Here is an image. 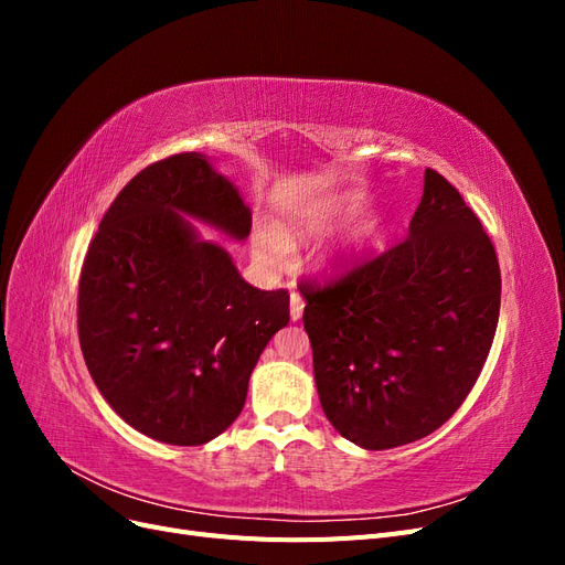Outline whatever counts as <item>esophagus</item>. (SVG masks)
I'll list each match as a JSON object with an SVG mask.
<instances>
[{"mask_svg":"<svg viewBox=\"0 0 565 565\" xmlns=\"http://www.w3.org/2000/svg\"><path fill=\"white\" fill-rule=\"evenodd\" d=\"M301 313H303V299L297 292H292V297H289V318L299 320Z\"/></svg>","mask_w":565,"mask_h":565,"instance_id":"1","label":"esophagus"}]
</instances>
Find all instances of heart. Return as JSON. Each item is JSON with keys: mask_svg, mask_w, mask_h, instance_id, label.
I'll return each instance as SVG.
<instances>
[{"mask_svg": "<svg viewBox=\"0 0 565 565\" xmlns=\"http://www.w3.org/2000/svg\"><path fill=\"white\" fill-rule=\"evenodd\" d=\"M358 202H361V198L353 193H339L309 202L295 216H289L285 221L280 226V233L259 231L254 235L252 245L256 259L268 268H280L289 245H297L301 241H309V237L328 233L341 218H347L358 207Z\"/></svg>", "mask_w": 565, "mask_h": 565, "instance_id": "obj_1", "label": "heart"}]
</instances>
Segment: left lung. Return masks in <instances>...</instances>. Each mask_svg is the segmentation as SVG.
Masks as SVG:
<instances>
[{"label":"left lung","mask_w":565,"mask_h":565,"mask_svg":"<svg viewBox=\"0 0 565 565\" xmlns=\"http://www.w3.org/2000/svg\"><path fill=\"white\" fill-rule=\"evenodd\" d=\"M324 417L365 450L434 434L465 403L500 318L498 254L434 169L403 243L332 282H301Z\"/></svg>","instance_id":"obj_1"}]
</instances>
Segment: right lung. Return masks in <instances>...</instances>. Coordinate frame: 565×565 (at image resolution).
Returning <instances> with one entry per match:
<instances>
[{
    "label": "right lung",
    "instance_id": "right-lung-1",
    "mask_svg": "<svg viewBox=\"0 0 565 565\" xmlns=\"http://www.w3.org/2000/svg\"><path fill=\"white\" fill-rule=\"evenodd\" d=\"M188 218L245 241L252 212L200 152L136 174L84 256L77 332L100 396L136 431L202 446L243 413L249 374L289 322L287 289L243 280Z\"/></svg>",
    "mask_w": 565,
    "mask_h": 565
}]
</instances>
